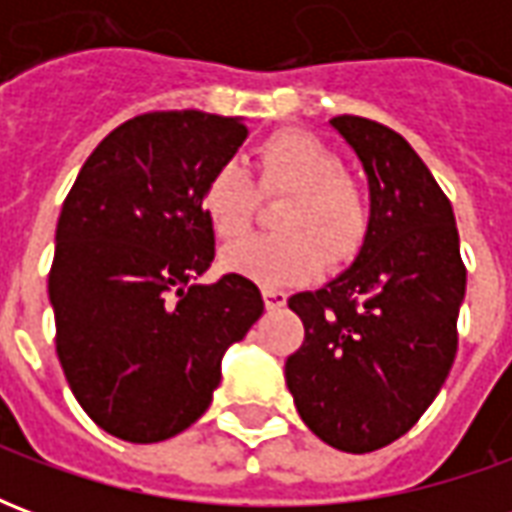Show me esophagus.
<instances>
[{
  "label": "esophagus",
  "instance_id": "esophagus-1",
  "mask_svg": "<svg viewBox=\"0 0 512 512\" xmlns=\"http://www.w3.org/2000/svg\"><path fill=\"white\" fill-rule=\"evenodd\" d=\"M263 301H266V310H279V307L288 304V293L285 290L263 288Z\"/></svg>",
  "mask_w": 512,
  "mask_h": 512
}]
</instances>
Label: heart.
Listing matches in <instances>:
<instances>
[{
  "label": "heart",
  "mask_w": 512,
  "mask_h": 512,
  "mask_svg": "<svg viewBox=\"0 0 512 512\" xmlns=\"http://www.w3.org/2000/svg\"><path fill=\"white\" fill-rule=\"evenodd\" d=\"M257 191L285 194L274 213L279 233L252 235L222 252V266L260 285H296L323 263H351L370 233L365 191L318 136L288 128L257 147ZM257 194L238 161H222L202 186V211L216 238L233 241L255 219Z\"/></svg>",
  "instance_id": "1"
}]
</instances>
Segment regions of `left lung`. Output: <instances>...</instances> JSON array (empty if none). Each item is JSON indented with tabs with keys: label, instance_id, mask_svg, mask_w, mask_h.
<instances>
[{
	"label": "left lung",
	"instance_id": "8db88e82",
	"mask_svg": "<svg viewBox=\"0 0 512 512\" xmlns=\"http://www.w3.org/2000/svg\"><path fill=\"white\" fill-rule=\"evenodd\" d=\"M370 183V233L354 266L290 296L304 343L285 362L304 425L343 452H373L417 425L458 351L466 266L455 213L403 136L332 117Z\"/></svg>",
	"mask_w": 512,
	"mask_h": 512
}]
</instances>
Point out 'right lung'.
I'll use <instances>...</instances> for the list:
<instances>
[{"label":"right lung","mask_w":512,"mask_h":512,"mask_svg":"<svg viewBox=\"0 0 512 512\" xmlns=\"http://www.w3.org/2000/svg\"><path fill=\"white\" fill-rule=\"evenodd\" d=\"M249 128L147 112L95 147L62 202L49 299L79 406L131 444L186 430L211 406L222 356L263 315L252 279L200 285L213 260L202 186Z\"/></svg>","instance_id":"right-lung-1"}]
</instances>
